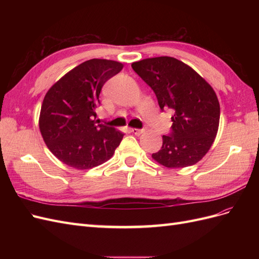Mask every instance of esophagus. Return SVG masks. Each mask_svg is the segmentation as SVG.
Here are the masks:
<instances>
[{
    "label": "esophagus",
    "instance_id": "34e87169",
    "mask_svg": "<svg viewBox=\"0 0 259 259\" xmlns=\"http://www.w3.org/2000/svg\"><path fill=\"white\" fill-rule=\"evenodd\" d=\"M131 132L133 133V134H135V135H140V134H142V133L144 132V130H139V128H132L131 130Z\"/></svg>",
    "mask_w": 259,
    "mask_h": 259
}]
</instances>
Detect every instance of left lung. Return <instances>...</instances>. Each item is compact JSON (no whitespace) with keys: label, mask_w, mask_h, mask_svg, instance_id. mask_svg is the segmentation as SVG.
Masks as SVG:
<instances>
[{"label":"left lung","mask_w":259,"mask_h":259,"mask_svg":"<svg viewBox=\"0 0 259 259\" xmlns=\"http://www.w3.org/2000/svg\"><path fill=\"white\" fill-rule=\"evenodd\" d=\"M132 68L154 92L160 109H171V130L152 158L169 168L193 165L216 137L221 108L211 86L188 65L162 56L133 62Z\"/></svg>","instance_id":"obj_1"}]
</instances>
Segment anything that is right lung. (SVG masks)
<instances>
[{
    "label": "right lung",
    "instance_id": "1",
    "mask_svg": "<svg viewBox=\"0 0 259 259\" xmlns=\"http://www.w3.org/2000/svg\"><path fill=\"white\" fill-rule=\"evenodd\" d=\"M122 69L114 60L84 61L46 93L38 126L46 146L67 165L76 169L98 166L120 145L123 133L95 119L101 89Z\"/></svg>",
    "mask_w": 259,
    "mask_h": 259
}]
</instances>
